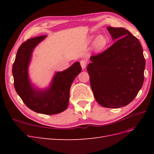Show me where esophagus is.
Returning a JSON list of instances; mask_svg holds the SVG:
<instances>
[{"label": "esophagus", "mask_w": 154, "mask_h": 154, "mask_svg": "<svg viewBox=\"0 0 154 154\" xmlns=\"http://www.w3.org/2000/svg\"><path fill=\"white\" fill-rule=\"evenodd\" d=\"M87 64V61L86 60H82L80 61V65H81V66L83 69L86 67Z\"/></svg>", "instance_id": "esophagus-1"}]
</instances>
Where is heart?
Segmentation results:
<instances>
[{
  "instance_id": "b5f03b06",
  "label": "heart",
  "mask_w": 154,
  "mask_h": 154,
  "mask_svg": "<svg viewBox=\"0 0 154 154\" xmlns=\"http://www.w3.org/2000/svg\"><path fill=\"white\" fill-rule=\"evenodd\" d=\"M94 45V48L97 50L104 48L106 45V40L105 37L103 35H99L96 38Z\"/></svg>"
}]
</instances>
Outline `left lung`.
<instances>
[{
	"label": "left lung",
	"mask_w": 154,
	"mask_h": 154,
	"mask_svg": "<svg viewBox=\"0 0 154 154\" xmlns=\"http://www.w3.org/2000/svg\"><path fill=\"white\" fill-rule=\"evenodd\" d=\"M115 42L101 53L92 55L87 71L97 103L120 108L136 97L144 81L145 59L139 40L122 27H107Z\"/></svg>",
	"instance_id": "obj_1"
}]
</instances>
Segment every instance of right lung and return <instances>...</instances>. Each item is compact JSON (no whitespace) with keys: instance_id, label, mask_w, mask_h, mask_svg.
Instances as JSON below:
<instances>
[{"instance_id":"add662e5","label":"right lung","mask_w":154,"mask_h":154,"mask_svg":"<svg viewBox=\"0 0 154 154\" xmlns=\"http://www.w3.org/2000/svg\"><path fill=\"white\" fill-rule=\"evenodd\" d=\"M45 36L35 37L21 44L13 65L12 73L14 87L25 105L36 112L52 115L62 112L67 108L70 88L74 78L81 72L82 67L76 62L67 69L56 74L48 90L35 89L28 79L27 68L32 50Z\"/></svg>"}]
</instances>
